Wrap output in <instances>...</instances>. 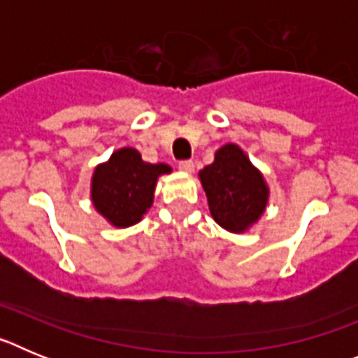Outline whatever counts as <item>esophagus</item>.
Wrapping results in <instances>:
<instances>
[{
	"instance_id": "1",
	"label": "esophagus",
	"mask_w": 358,
	"mask_h": 358,
	"mask_svg": "<svg viewBox=\"0 0 358 358\" xmlns=\"http://www.w3.org/2000/svg\"><path fill=\"white\" fill-rule=\"evenodd\" d=\"M179 170H182V172H186V173H192L195 170V164H194V161H179Z\"/></svg>"
}]
</instances>
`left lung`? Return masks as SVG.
<instances>
[{"label":"left lung","mask_w":358,"mask_h":358,"mask_svg":"<svg viewBox=\"0 0 358 358\" xmlns=\"http://www.w3.org/2000/svg\"><path fill=\"white\" fill-rule=\"evenodd\" d=\"M211 217L231 233H243L258 222L268 201L262 172L235 143L215 152V161L199 172Z\"/></svg>","instance_id":"left-lung-1"}]
</instances>
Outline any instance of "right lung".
Returning a JSON list of instances; mask_svg holds the SVG:
<instances>
[{
	"label": "right lung",
	"instance_id": "obj_1",
	"mask_svg": "<svg viewBox=\"0 0 358 358\" xmlns=\"http://www.w3.org/2000/svg\"><path fill=\"white\" fill-rule=\"evenodd\" d=\"M170 172L169 164L145 163L136 148H120L113 152L107 163L94 169L91 201L113 226H134L154 202L157 177Z\"/></svg>",
	"mask_w": 358,
	"mask_h": 358
}]
</instances>
